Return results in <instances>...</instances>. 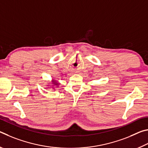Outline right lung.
<instances>
[{"label":"right lung","mask_w":148,"mask_h":148,"mask_svg":"<svg viewBox=\"0 0 148 148\" xmlns=\"http://www.w3.org/2000/svg\"><path fill=\"white\" fill-rule=\"evenodd\" d=\"M54 84H55V85H57V84H56V83H54Z\"/></svg>","instance_id":"right-lung-1"}]
</instances>
